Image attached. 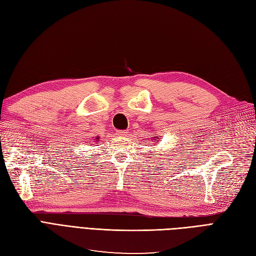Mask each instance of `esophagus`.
<instances>
[{
  "label": "esophagus",
  "mask_w": 256,
  "mask_h": 256,
  "mask_svg": "<svg viewBox=\"0 0 256 256\" xmlns=\"http://www.w3.org/2000/svg\"><path fill=\"white\" fill-rule=\"evenodd\" d=\"M116 134H118V136H126L128 132L126 130H118L116 131Z\"/></svg>",
  "instance_id": "34e87169"
}]
</instances>
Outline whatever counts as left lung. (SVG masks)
<instances>
[{"label": "left lung", "instance_id": "left-lung-1", "mask_svg": "<svg viewBox=\"0 0 256 256\" xmlns=\"http://www.w3.org/2000/svg\"><path fill=\"white\" fill-rule=\"evenodd\" d=\"M158 138H159V136H158ZM158 138H154V140H158Z\"/></svg>", "mask_w": 256, "mask_h": 256}]
</instances>
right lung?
<instances>
[{"label":"right lung","mask_w":256,"mask_h":256,"mask_svg":"<svg viewBox=\"0 0 256 256\" xmlns=\"http://www.w3.org/2000/svg\"><path fill=\"white\" fill-rule=\"evenodd\" d=\"M96 140H98V138H96Z\"/></svg>","instance_id":"add662e5"}]
</instances>
